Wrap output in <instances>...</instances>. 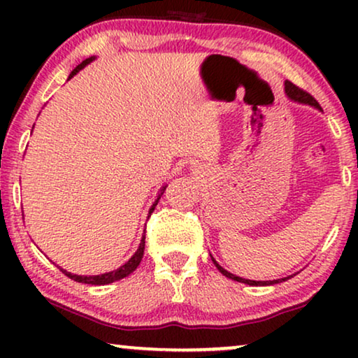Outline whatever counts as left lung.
<instances>
[{"label":"left lung","instance_id":"1","mask_svg":"<svg viewBox=\"0 0 358 358\" xmlns=\"http://www.w3.org/2000/svg\"><path fill=\"white\" fill-rule=\"evenodd\" d=\"M285 91H287V94H288V97H290V99H293V101H298V102H301V104H310V106H313V107H316V109H321L320 102H317V101L315 99V97H313V96L310 94V92L303 91L301 87L295 86V85H293L292 81H287V83H285ZM212 261H213L215 266H217L218 271L222 272L224 277H228V278H233V280H236V282H241V283H248V285H273V283H280V282H283V280H287V278H290V277H287V278H278V280H268V282H256V280H248V278H241V277H238V275H233V273H229L228 271H224V268H223L222 266H218V262L215 261L213 257H212Z\"/></svg>","mask_w":358,"mask_h":358}]
</instances>
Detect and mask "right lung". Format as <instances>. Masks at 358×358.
<instances>
[{"instance_id": "right-lung-1", "label": "right lung", "mask_w": 358, "mask_h": 358, "mask_svg": "<svg viewBox=\"0 0 358 358\" xmlns=\"http://www.w3.org/2000/svg\"><path fill=\"white\" fill-rule=\"evenodd\" d=\"M90 62H92V57H91V58H86L85 62L80 63V65H78V66L75 68V70L71 71L70 78L75 76L76 73L80 71L81 68H85V66H86L87 63H90ZM164 189H166V187H163V190H161V194H159V197L156 199V202L153 203V207L150 208V215L155 212V207H156V205H158V200L161 199V195L164 194ZM143 252H145V234H143V238H141L140 248L136 249V252L134 254V257H131L130 261L127 262V264H124V266L117 268V271H112V272L102 273V275H91V277H85V275H73V273L66 272V271H63V268H60V271H62L63 273H65L66 277H70L71 280H75V282L87 283V285H107V283H112V282H115V280H120V278H125V277H129L130 273L134 272L135 268L140 266V262H141V257H143Z\"/></svg>"}]
</instances>
